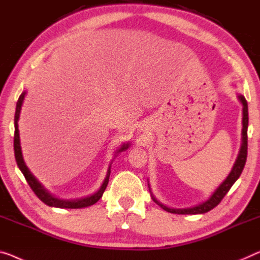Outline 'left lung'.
Masks as SVG:
<instances>
[{
	"instance_id": "obj_1",
	"label": "left lung",
	"mask_w": 260,
	"mask_h": 260,
	"mask_svg": "<svg viewBox=\"0 0 260 260\" xmlns=\"http://www.w3.org/2000/svg\"><path fill=\"white\" fill-rule=\"evenodd\" d=\"M237 98L239 102H241L242 106H243L242 141H241V147H239L238 155H237V157H236V161H235L234 166H232L229 175H228L226 179L216 188V190L211 193L210 197H209L208 200H205V201H203V202H201L196 205H192V207H188V208H170V207H167V205L162 204L160 201H157L156 197L153 195L152 190H150V185H149V181H148V188L150 191V196H152L154 202L160 205L164 210L172 212V214H177V215L205 214V212L210 211L211 209H214L216 205L223 200V197L225 196L228 191L230 190V188L234 185L235 182L239 179V176H241V174L244 169V166H245L246 156H247V126H249V112H247V103H246L245 96L237 93Z\"/></svg>"
}]
</instances>
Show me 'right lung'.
<instances>
[{
    "mask_svg": "<svg viewBox=\"0 0 260 260\" xmlns=\"http://www.w3.org/2000/svg\"><path fill=\"white\" fill-rule=\"evenodd\" d=\"M26 91L22 92V94L19 95L18 102L16 104V112H15V135H14V150H15V158H16L17 166L19 170H21L23 175H24L26 182L30 185V188L32 189V191L36 193V196L40 199L42 202L45 203L49 207H55V208H60V209H80V208H86L90 207V205H93L94 203L98 202V201L102 199L104 191L107 187L108 180H110V174H111V166L113 164L115 156L119 153L123 152V150L128 149L131 146V142H126L122 143L121 147L114 153V157L112 158L110 162V166H108L107 173L105 179H104L102 185H100L98 190L95 192L91 193V195L80 197V199H71V200H65V199H59L55 195H52L48 189H46L43 184L38 181L36 177L34 176V174L30 172V169L26 167L24 158H23V154H22V147H21V140H19V131H18V120H19V114H21V110H22V105L24 103V98H25Z\"/></svg>",
    "mask_w": 260,
    "mask_h": 260,
    "instance_id": "1",
    "label": "right lung"
}]
</instances>
